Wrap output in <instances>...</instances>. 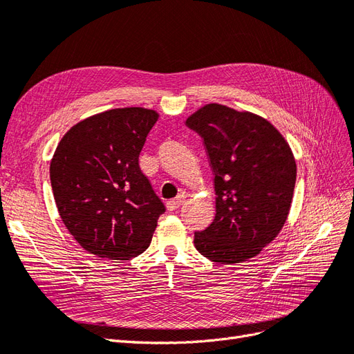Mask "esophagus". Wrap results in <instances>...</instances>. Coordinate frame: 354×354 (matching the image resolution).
I'll list each match as a JSON object with an SVG mask.
<instances>
[{
  "mask_svg": "<svg viewBox=\"0 0 354 354\" xmlns=\"http://www.w3.org/2000/svg\"><path fill=\"white\" fill-rule=\"evenodd\" d=\"M184 200H185V197L184 196H178L176 198H171V200H169L167 203H166V206H167V210H176L180 205L184 203Z\"/></svg>",
  "mask_w": 354,
  "mask_h": 354,
  "instance_id": "34e87169",
  "label": "esophagus"
}]
</instances>
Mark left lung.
I'll return each mask as SVG.
<instances>
[{"label": "left lung", "instance_id": "1", "mask_svg": "<svg viewBox=\"0 0 354 354\" xmlns=\"http://www.w3.org/2000/svg\"><path fill=\"white\" fill-rule=\"evenodd\" d=\"M215 175L216 215L194 233L201 255L219 264L257 257L285 225L297 180L292 151L277 129L250 113L209 104L187 120Z\"/></svg>", "mask_w": 354, "mask_h": 354}]
</instances>
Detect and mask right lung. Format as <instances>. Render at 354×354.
<instances>
[{
    "label": "right lung",
    "instance_id": "add662e5",
    "mask_svg": "<svg viewBox=\"0 0 354 354\" xmlns=\"http://www.w3.org/2000/svg\"><path fill=\"white\" fill-rule=\"evenodd\" d=\"M156 111L118 108L80 121L50 163L59 215L83 249L124 261L149 246L165 205L139 166Z\"/></svg>",
    "mask_w": 354,
    "mask_h": 354
}]
</instances>
